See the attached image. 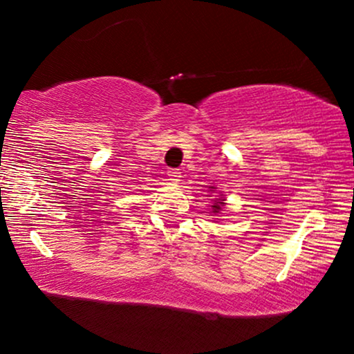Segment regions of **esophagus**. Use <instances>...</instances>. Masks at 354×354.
<instances>
[{"mask_svg": "<svg viewBox=\"0 0 354 354\" xmlns=\"http://www.w3.org/2000/svg\"><path fill=\"white\" fill-rule=\"evenodd\" d=\"M168 174H169V180H171L173 183L180 181V178H181V171H180V169H169Z\"/></svg>", "mask_w": 354, "mask_h": 354, "instance_id": "obj_1", "label": "esophagus"}]
</instances>
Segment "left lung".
<instances>
[{
    "instance_id": "left-lung-1",
    "label": "left lung",
    "mask_w": 354,
    "mask_h": 354,
    "mask_svg": "<svg viewBox=\"0 0 354 354\" xmlns=\"http://www.w3.org/2000/svg\"><path fill=\"white\" fill-rule=\"evenodd\" d=\"M214 189V186H211V191ZM225 200H216V203H214L213 206H211V208H213V213H219V211H221V206L225 205V203H223Z\"/></svg>"
}]
</instances>
